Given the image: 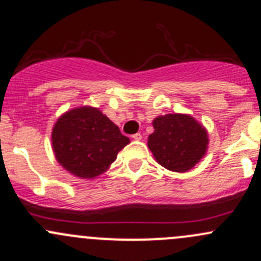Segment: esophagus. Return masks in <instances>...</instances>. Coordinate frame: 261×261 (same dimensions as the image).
I'll return each instance as SVG.
<instances>
[{
    "mask_svg": "<svg viewBox=\"0 0 261 261\" xmlns=\"http://www.w3.org/2000/svg\"><path fill=\"white\" fill-rule=\"evenodd\" d=\"M132 138L135 141H141L142 140V135H141V133H136V135L132 136Z\"/></svg>",
    "mask_w": 261,
    "mask_h": 261,
    "instance_id": "1",
    "label": "esophagus"
}]
</instances>
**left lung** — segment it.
I'll list each match as a JSON object with an SVG mask.
<instances>
[{
  "instance_id": "1",
  "label": "left lung",
  "mask_w": 261,
  "mask_h": 261,
  "mask_svg": "<svg viewBox=\"0 0 261 261\" xmlns=\"http://www.w3.org/2000/svg\"><path fill=\"white\" fill-rule=\"evenodd\" d=\"M147 145L153 158L168 170L185 173L205 156L209 145L206 129L186 114H166L153 119Z\"/></svg>"
}]
</instances>
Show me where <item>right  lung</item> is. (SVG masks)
Returning <instances> with one entry per match:
<instances>
[{"instance_id":"obj_1","label":"right lung","mask_w":261,"mask_h":261,"mask_svg":"<svg viewBox=\"0 0 261 261\" xmlns=\"http://www.w3.org/2000/svg\"><path fill=\"white\" fill-rule=\"evenodd\" d=\"M52 150L64 169L92 179L109 169L130 141L98 109L83 106L66 111L52 129Z\"/></svg>"}]
</instances>
